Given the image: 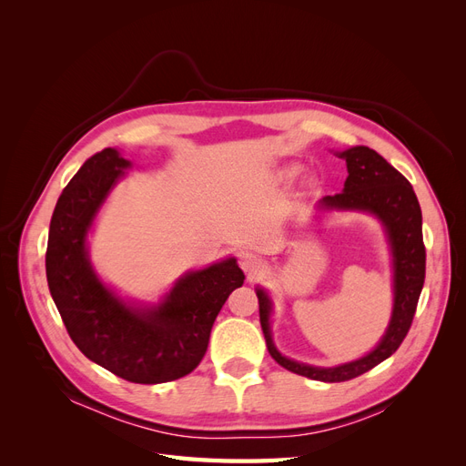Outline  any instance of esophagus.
<instances>
[{
    "instance_id": "obj_1",
    "label": "esophagus",
    "mask_w": 466,
    "mask_h": 466,
    "mask_svg": "<svg viewBox=\"0 0 466 466\" xmlns=\"http://www.w3.org/2000/svg\"><path fill=\"white\" fill-rule=\"evenodd\" d=\"M241 268L248 276H257L260 270H264V260L257 255H243L241 257Z\"/></svg>"
}]
</instances>
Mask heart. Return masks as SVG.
<instances>
[{"mask_svg": "<svg viewBox=\"0 0 466 466\" xmlns=\"http://www.w3.org/2000/svg\"><path fill=\"white\" fill-rule=\"evenodd\" d=\"M299 171H301L299 163H286V165L278 167L272 173V180L276 182V185H288V182H291L295 177L299 175Z\"/></svg>", "mask_w": 466, "mask_h": 466, "instance_id": "heart-1", "label": "heart"}]
</instances>
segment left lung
<instances>
[{"instance_id": "left-lung-1", "label": "left lung", "mask_w": 466, "mask_h": 466, "mask_svg": "<svg viewBox=\"0 0 466 466\" xmlns=\"http://www.w3.org/2000/svg\"><path fill=\"white\" fill-rule=\"evenodd\" d=\"M336 157L346 161L348 178L340 194L324 196L315 204V216L329 214H368L383 228L385 241L390 255V288L392 309L390 319L380 340L358 360L320 368L303 363L281 354L272 336V295L262 286H257L260 307V324L266 348L270 356L291 373L322 383H340L354 379L375 365L390 358L402 344L410 329L416 305L426 278V248L421 238V209L412 185L397 168L380 155L365 146H356L344 151H334Z\"/></svg>"}]
</instances>
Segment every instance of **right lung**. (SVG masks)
Segmentation results:
<instances>
[{
  "label": "right lung",
  "instance_id": "obj_1",
  "mask_svg": "<svg viewBox=\"0 0 466 466\" xmlns=\"http://www.w3.org/2000/svg\"><path fill=\"white\" fill-rule=\"evenodd\" d=\"M132 161L106 147L69 180L54 208L46 278L74 344L91 361L126 380L167 383L202 361L214 320L245 274L235 257L182 274L157 301L124 298L95 270L89 237L110 192Z\"/></svg>",
  "mask_w": 466,
  "mask_h": 466
}]
</instances>
